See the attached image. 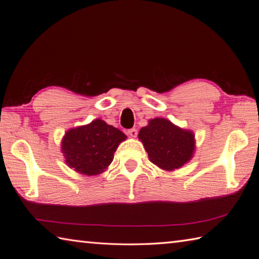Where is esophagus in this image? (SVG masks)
Masks as SVG:
<instances>
[{
    "label": "esophagus",
    "mask_w": 259,
    "mask_h": 259,
    "mask_svg": "<svg viewBox=\"0 0 259 259\" xmlns=\"http://www.w3.org/2000/svg\"><path fill=\"white\" fill-rule=\"evenodd\" d=\"M128 135H130V137H132V139H135V137L137 136V130H135V128H131V130H128Z\"/></svg>",
    "instance_id": "obj_1"
}]
</instances>
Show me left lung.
Returning a JSON list of instances; mask_svg holds the SVG:
<instances>
[{"label": "left lung", "mask_w": 259, "mask_h": 259, "mask_svg": "<svg viewBox=\"0 0 259 259\" xmlns=\"http://www.w3.org/2000/svg\"><path fill=\"white\" fill-rule=\"evenodd\" d=\"M139 140L149 160L166 171L183 167L193 158L196 149L193 131L182 128L163 117L149 119L140 130Z\"/></svg>", "instance_id": "left-lung-1"}]
</instances>
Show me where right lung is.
I'll return each instance as SVG.
<instances>
[{"label":"right lung","instance_id":"1","mask_svg":"<svg viewBox=\"0 0 259 259\" xmlns=\"http://www.w3.org/2000/svg\"><path fill=\"white\" fill-rule=\"evenodd\" d=\"M127 137L101 118L66 131L61 142L65 163L85 176L102 174L111 165L114 153Z\"/></svg>","mask_w":259,"mask_h":259}]
</instances>
